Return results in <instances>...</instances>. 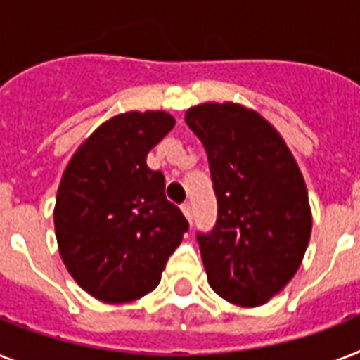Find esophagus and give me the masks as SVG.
<instances>
[{
	"label": "esophagus",
	"mask_w": 360,
	"mask_h": 360,
	"mask_svg": "<svg viewBox=\"0 0 360 360\" xmlns=\"http://www.w3.org/2000/svg\"><path fill=\"white\" fill-rule=\"evenodd\" d=\"M181 211H183V214H185V217H186V220H188V222H192V207H191V203H188V202L183 203V205H181Z\"/></svg>",
	"instance_id": "1"
}]
</instances>
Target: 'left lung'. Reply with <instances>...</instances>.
<instances>
[{
	"instance_id": "1",
	"label": "left lung",
	"mask_w": 360,
	"mask_h": 360,
	"mask_svg": "<svg viewBox=\"0 0 360 360\" xmlns=\"http://www.w3.org/2000/svg\"><path fill=\"white\" fill-rule=\"evenodd\" d=\"M185 121L205 147L219 202L213 231L198 233L209 285L237 307H262L295 276L312 233L301 169L256 110L203 103Z\"/></svg>"
}]
</instances>
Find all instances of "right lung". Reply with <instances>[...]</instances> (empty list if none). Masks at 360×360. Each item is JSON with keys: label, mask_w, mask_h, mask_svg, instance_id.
<instances>
[{"label": "right lung", "mask_w": 360, "mask_h": 360, "mask_svg": "<svg viewBox=\"0 0 360 360\" xmlns=\"http://www.w3.org/2000/svg\"><path fill=\"white\" fill-rule=\"evenodd\" d=\"M174 124L162 110L115 115L65 168L53 207L59 254L98 301L120 304L155 290L188 230L181 209L166 200L162 172L146 164Z\"/></svg>", "instance_id": "add662e5"}]
</instances>
